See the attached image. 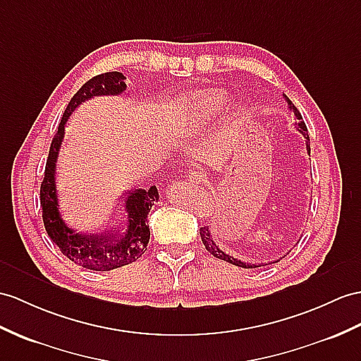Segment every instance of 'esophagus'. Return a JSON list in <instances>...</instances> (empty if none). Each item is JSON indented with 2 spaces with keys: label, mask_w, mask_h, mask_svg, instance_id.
<instances>
[{
  "label": "esophagus",
  "mask_w": 361,
  "mask_h": 361,
  "mask_svg": "<svg viewBox=\"0 0 361 361\" xmlns=\"http://www.w3.org/2000/svg\"><path fill=\"white\" fill-rule=\"evenodd\" d=\"M187 178L192 182V183H200V182H204L205 180V174L202 173V171H199V170H196V171H191Z\"/></svg>",
  "instance_id": "obj_1"
}]
</instances>
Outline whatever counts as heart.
Listing matches in <instances>:
<instances>
[{"label": "heart", "mask_w": 361, "mask_h": 361, "mask_svg": "<svg viewBox=\"0 0 361 361\" xmlns=\"http://www.w3.org/2000/svg\"><path fill=\"white\" fill-rule=\"evenodd\" d=\"M228 94L222 90H205L197 93L185 109V122L200 124V122L219 116L228 105Z\"/></svg>", "instance_id": "1"}]
</instances>
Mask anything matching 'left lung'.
<instances>
[{"label": "left lung", "instance_id": "8db88e82", "mask_svg": "<svg viewBox=\"0 0 361 361\" xmlns=\"http://www.w3.org/2000/svg\"><path fill=\"white\" fill-rule=\"evenodd\" d=\"M285 99H286V102H288V109L294 113V116H295V119H297L295 126H297L298 131H300V133H302V135L305 136V139H306V150H307V153H311V148H310V145H307V140H310V135H307V128H306V126H305V121H303V118H302V114H300V111H298V110L295 109V105H294L291 101H289L288 96H285ZM200 239H202V243L205 245V248H207V251H208L209 254H213L214 257L221 259V260H224V262L231 263V265L240 267V268L265 267V265H252V263H247V262L237 260L235 257L230 256V254H226L225 251H222L221 248H219V245H216V242L213 240V234L209 233V228H208V226H202V228H200ZM276 262H279V260H274L272 263H276ZM269 265H271V263H269Z\"/></svg>", "mask_w": 361, "mask_h": 361}]
</instances>
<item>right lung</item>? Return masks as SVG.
Instances as JSON below:
<instances>
[{"mask_svg":"<svg viewBox=\"0 0 361 361\" xmlns=\"http://www.w3.org/2000/svg\"><path fill=\"white\" fill-rule=\"evenodd\" d=\"M126 76L119 72H109L92 78L79 89L61 118L56 135L51 140L49 157L41 182L39 200L42 207L44 228L59 251L75 265L93 271H110L136 262L147 250L150 240V228L147 216L154 202L159 200V192L153 185L148 190H131L122 195L126 200L128 228L126 233H119L116 228L102 234H81L68 228L61 219L58 196H56V161L61 144L64 139V127L70 114L79 104L99 94H121L126 90Z\"/></svg>","mask_w":361,"mask_h":361,"instance_id":"obj_1","label":"right lung"}]
</instances>
